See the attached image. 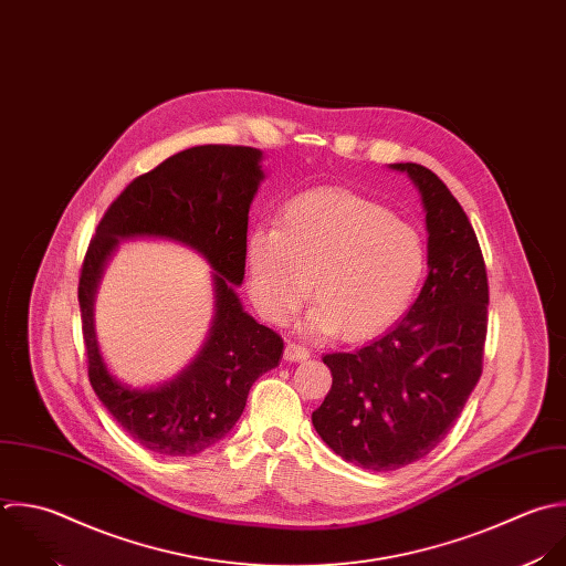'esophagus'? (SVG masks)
<instances>
[{
  "mask_svg": "<svg viewBox=\"0 0 566 566\" xmlns=\"http://www.w3.org/2000/svg\"><path fill=\"white\" fill-rule=\"evenodd\" d=\"M308 348H304V346H300V344H286V348H284V359L286 361H304V359H308Z\"/></svg>",
  "mask_w": 566,
  "mask_h": 566,
  "instance_id": "1",
  "label": "esophagus"
}]
</instances>
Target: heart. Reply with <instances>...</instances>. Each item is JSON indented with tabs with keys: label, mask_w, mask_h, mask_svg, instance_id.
<instances>
[{
	"label": "heart",
	"mask_w": 566,
	"mask_h": 566,
	"mask_svg": "<svg viewBox=\"0 0 566 566\" xmlns=\"http://www.w3.org/2000/svg\"><path fill=\"white\" fill-rule=\"evenodd\" d=\"M247 284L258 313L284 324L313 293L302 328L366 339L390 326L412 300L426 266L419 233L377 202L348 191L291 200L277 229L244 242Z\"/></svg>",
	"instance_id": "1"
}]
</instances>
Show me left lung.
Masks as SVG:
<instances>
[{"label": "left lung", "mask_w": 566, "mask_h": 566, "mask_svg": "<svg viewBox=\"0 0 566 566\" xmlns=\"http://www.w3.org/2000/svg\"><path fill=\"white\" fill-rule=\"evenodd\" d=\"M421 193L428 280L403 319L355 353L324 355L333 386L313 412L344 461L392 472L428 457L452 430L483 373L490 286L459 200L423 165L395 163Z\"/></svg>", "instance_id": "obj_1"}]
</instances>
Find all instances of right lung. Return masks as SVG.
Segmentation results:
<instances>
[{
	"label": "right lung",
	"mask_w": 566,
	"mask_h": 566,
	"mask_svg": "<svg viewBox=\"0 0 566 566\" xmlns=\"http://www.w3.org/2000/svg\"><path fill=\"white\" fill-rule=\"evenodd\" d=\"M262 180L255 147H189L132 180L90 240L78 277L87 377L114 421L154 454L193 457L224 439L255 379L282 359L280 335L255 322L235 293L244 280L249 209ZM136 237L182 243L214 271V317L203 348L174 380L151 389H132L108 373L93 328L102 271L117 242Z\"/></svg>",
	"instance_id": "add662e5"
}]
</instances>
